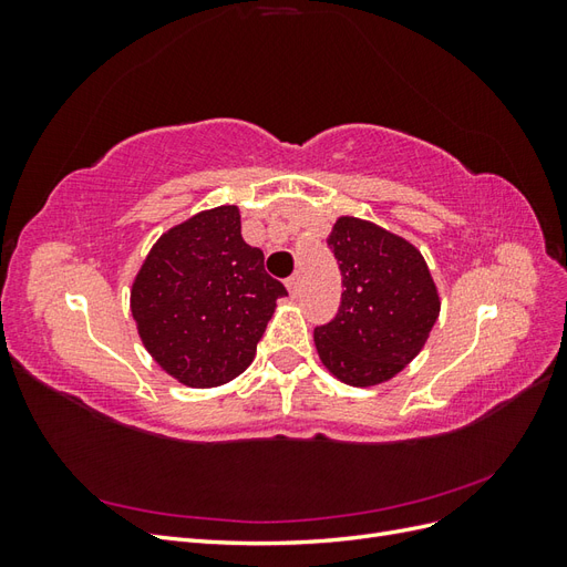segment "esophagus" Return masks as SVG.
Here are the masks:
<instances>
[{"label":"esophagus","mask_w":567,"mask_h":567,"mask_svg":"<svg viewBox=\"0 0 567 567\" xmlns=\"http://www.w3.org/2000/svg\"><path fill=\"white\" fill-rule=\"evenodd\" d=\"M286 288H288V293L293 296V298L298 296V288H300V277H298V274H293V277L286 281Z\"/></svg>","instance_id":"1"}]
</instances>
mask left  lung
<instances>
[{
	"mask_svg": "<svg viewBox=\"0 0 567 567\" xmlns=\"http://www.w3.org/2000/svg\"><path fill=\"white\" fill-rule=\"evenodd\" d=\"M342 274L333 321L315 329L321 364L338 381L369 388L414 359L440 317L437 286L421 250L359 217H338L329 236Z\"/></svg>",
	"mask_w": 567,
	"mask_h": 567,
	"instance_id": "1",
	"label": "left lung"
}]
</instances>
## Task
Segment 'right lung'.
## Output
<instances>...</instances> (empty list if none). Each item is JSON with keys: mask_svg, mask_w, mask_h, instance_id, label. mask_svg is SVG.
<instances>
[{"mask_svg": "<svg viewBox=\"0 0 567 567\" xmlns=\"http://www.w3.org/2000/svg\"><path fill=\"white\" fill-rule=\"evenodd\" d=\"M265 255L241 236L236 205L196 213L167 229L136 271L130 307L158 367L188 388H215L244 373L277 300Z\"/></svg>", "mask_w": 567, "mask_h": 567, "instance_id": "1", "label": "right lung"}]
</instances>
